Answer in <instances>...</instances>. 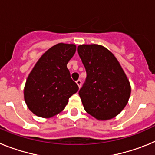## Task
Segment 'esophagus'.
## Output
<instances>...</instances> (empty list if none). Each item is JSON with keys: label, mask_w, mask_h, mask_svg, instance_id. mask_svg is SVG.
Returning a JSON list of instances; mask_svg holds the SVG:
<instances>
[{"label": "esophagus", "mask_w": 155, "mask_h": 155, "mask_svg": "<svg viewBox=\"0 0 155 155\" xmlns=\"http://www.w3.org/2000/svg\"><path fill=\"white\" fill-rule=\"evenodd\" d=\"M76 83H77V84H78V85L79 88H80V87H81V81L80 79H79V80L77 81Z\"/></svg>", "instance_id": "esophagus-1"}]
</instances>
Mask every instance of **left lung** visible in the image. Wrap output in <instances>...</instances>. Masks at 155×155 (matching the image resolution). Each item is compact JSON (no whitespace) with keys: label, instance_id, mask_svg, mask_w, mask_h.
<instances>
[{"label":"left lung","instance_id":"1","mask_svg":"<svg viewBox=\"0 0 155 155\" xmlns=\"http://www.w3.org/2000/svg\"><path fill=\"white\" fill-rule=\"evenodd\" d=\"M78 51L87 73L78 93L84 110L98 120L114 118L130 96L125 72L113 53L103 46L80 45Z\"/></svg>","mask_w":155,"mask_h":155}]
</instances>
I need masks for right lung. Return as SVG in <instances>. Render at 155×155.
Returning <instances> with one entry per match:
<instances>
[{
	"mask_svg": "<svg viewBox=\"0 0 155 155\" xmlns=\"http://www.w3.org/2000/svg\"><path fill=\"white\" fill-rule=\"evenodd\" d=\"M76 52L74 44L58 43L45 52L27 78L24 98L35 116L50 118L64 109L78 86L67 64Z\"/></svg>",
	"mask_w": 155,
	"mask_h": 155,
	"instance_id": "add662e5",
	"label": "right lung"
}]
</instances>
